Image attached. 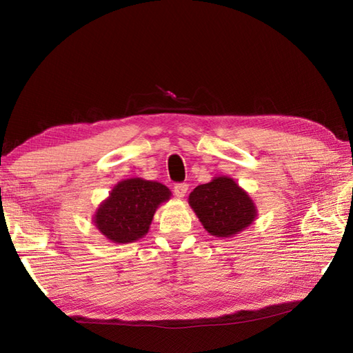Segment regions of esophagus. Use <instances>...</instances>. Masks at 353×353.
<instances>
[{"label":"esophagus","mask_w":353,"mask_h":353,"mask_svg":"<svg viewBox=\"0 0 353 353\" xmlns=\"http://www.w3.org/2000/svg\"><path fill=\"white\" fill-rule=\"evenodd\" d=\"M186 192H188V183H177V185H174V196L176 197L183 199Z\"/></svg>","instance_id":"obj_1"}]
</instances>
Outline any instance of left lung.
<instances>
[{
  "label": "left lung",
  "mask_w": 353,
  "mask_h": 353,
  "mask_svg": "<svg viewBox=\"0 0 353 353\" xmlns=\"http://www.w3.org/2000/svg\"><path fill=\"white\" fill-rule=\"evenodd\" d=\"M188 203L209 235L235 236L256 220L258 209L252 197L229 176H216L199 185Z\"/></svg>",
  "instance_id": "left-lung-1"
}]
</instances>
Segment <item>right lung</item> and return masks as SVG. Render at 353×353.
Returning a JSON list of instances; mask_svg holds the SVG:
<instances>
[{
    "label": "right lung",
    "instance_id": "right-lung-1",
    "mask_svg": "<svg viewBox=\"0 0 353 353\" xmlns=\"http://www.w3.org/2000/svg\"><path fill=\"white\" fill-rule=\"evenodd\" d=\"M170 197L171 191L159 182L124 179L97 208L92 223L110 243H134L148 234L156 209Z\"/></svg>",
    "mask_w": 353,
    "mask_h": 353
}]
</instances>
